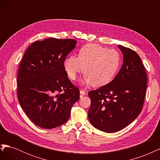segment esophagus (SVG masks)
Instances as JSON below:
<instances>
[{
    "label": "esophagus",
    "instance_id": "obj_1",
    "mask_svg": "<svg viewBox=\"0 0 160 160\" xmlns=\"http://www.w3.org/2000/svg\"><path fill=\"white\" fill-rule=\"evenodd\" d=\"M85 95H87V92L85 91L82 90V89L80 90V97H81V98H82V97Z\"/></svg>",
    "mask_w": 160,
    "mask_h": 160
}]
</instances>
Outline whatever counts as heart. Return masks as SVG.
Masks as SVG:
<instances>
[{
    "mask_svg": "<svg viewBox=\"0 0 160 160\" xmlns=\"http://www.w3.org/2000/svg\"><path fill=\"white\" fill-rule=\"evenodd\" d=\"M120 64L121 57L118 51L98 44H87L81 48L78 57H66L63 67L71 80H75L83 69V83L100 88L113 81Z\"/></svg>",
    "mask_w": 160,
    "mask_h": 160,
    "instance_id": "1",
    "label": "heart"
}]
</instances>
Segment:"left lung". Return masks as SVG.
<instances>
[{
    "mask_svg": "<svg viewBox=\"0 0 160 160\" xmlns=\"http://www.w3.org/2000/svg\"><path fill=\"white\" fill-rule=\"evenodd\" d=\"M122 68L112 81L88 95L91 106L90 123L106 133H113L127 127L141 113L147 89V74L138 53L122 45Z\"/></svg>",
    "mask_w": 160,
    "mask_h": 160,
    "instance_id": "left-lung-1",
    "label": "left lung"
}]
</instances>
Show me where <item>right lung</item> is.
<instances>
[{
    "mask_svg": "<svg viewBox=\"0 0 160 160\" xmlns=\"http://www.w3.org/2000/svg\"><path fill=\"white\" fill-rule=\"evenodd\" d=\"M74 39L55 38L37 41L28 47L17 76V98L32 122L52 129L69 119L79 99V90L67 77L63 61L77 44Z\"/></svg>",
    "mask_w": 160,
    "mask_h": 160,
    "instance_id": "right-lung-1",
    "label": "right lung"
}]
</instances>
